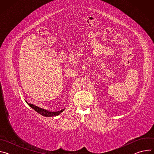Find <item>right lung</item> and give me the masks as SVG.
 I'll list each match as a JSON object with an SVG mask.
<instances>
[{"label":"right lung","instance_id":"obj_1","mask_svg":"<svg viewBox=\"0 0 154 154\" xmlns=\"http://www.w3.org/2000/svg\"><path fill=\"white\" fill-rule=\"evenodd\" d=\"M28 104L30 106V107H32L33 109H35L36 112H38V113L41 114L44 116H55L59 115L61 112H63L64 110V109H63L61 110L58 112H49L48 110H46L45 109L41 108L36 105H34L33 104H31L29 103H28Z\"/></svg>","mask_w":154,"mask_h":154}]
</instances>
